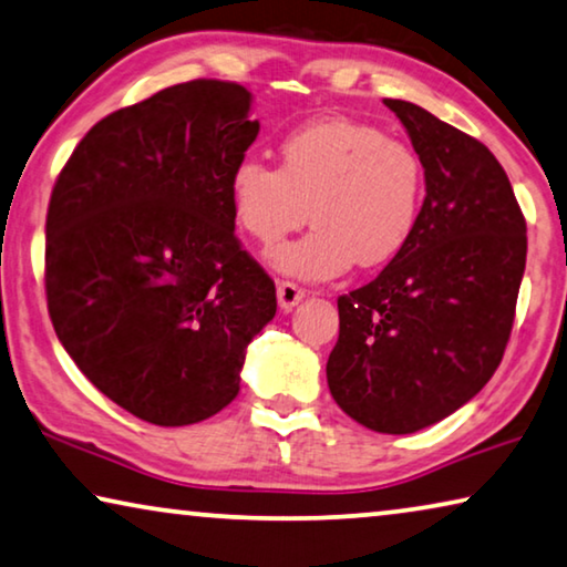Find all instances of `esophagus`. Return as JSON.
I'll return each mask as SVG.
<instances>
[{
    "label": "esophagus",
    "mask_w": 567,
    "mask_h": 567,
    "mask_svg": "<svg viewBox=\"0 0 567 567\" xmlns=\"http://www.w3.org/2000/svg\"><path fill=\"white\" fill-rule=\"evenodd\" d=\"M302 298H306V290H302V287L287 280L277 282V302H280L282 310H292Z\"/></svg>",
    "instance_id": "34e87169"
}]
</instances>
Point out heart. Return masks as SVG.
<instances>
[{
    "instance_id": "b5f03b06",
    "label": "heart",
    "mask_w": 567,
    "mask_h": 567,
    "mask_svg": "<svg viewBox=\"0 0 567 567\" xmlns=\"http://www.w3.org/2000/svg\"><path fill=\"white\" fill-rule=\"evenodd\" d=\"M280 167L241 157L229 173L239 229L272 249L310 216L308 236L272 265L306 282L379 267L408 247L425 203V167L408 142L353 120H318L280 140Z\"/></svg>"
}]
</instances>
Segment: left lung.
<instances>
[{
	"instance_id": "1",
	"label": "left lung",
	"mask_w": 567,
	"mask_h": 567,
	"mask_svg": "<svg viewBox=\"0 0 567 567\" xmlns=\"http://www.w3.org/2000/svg\"><path fill=\"white\" fill-rule=\"evenodd\" d=\"M422 167L417 229L377 280L338 298L328 390L369 430L408 435L476 396L509 341L527 224L486 145L417 104L384 99Z\"/></svg>"
}]
</instances>
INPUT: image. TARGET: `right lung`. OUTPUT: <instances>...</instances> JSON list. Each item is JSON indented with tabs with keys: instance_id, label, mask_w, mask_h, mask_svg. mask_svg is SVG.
I'll use <instances>...</instances> for the list:
<instances>
[{
	"instance_id": "add662e5",
	"label": "right lung",
	"mask_w": 567,
	"mask_h": 567,
	"mask_svg": "<svg viewBox=\"0 0 567 567\" xmlns=\"http://www.w3.org/2000/svg\"><path fill=\"white\" fill-rule=\"evenodd\" d=\"M239 83L196 79L89 130L45 221L58 341L134 417L193 425L239 394L275 282L234 234L229 173L259 134Z\"/></svg>"
}]
</instances>
